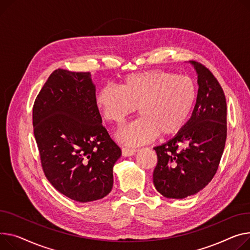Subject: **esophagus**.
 I'll list each match as a JSON object with an SVG mask.
<instances>
[{"label":"esophagus","instance_id":"34e87169","mask_svg":"<svg viewBox=\"0 0 250 250\" xmlns=\"http://www.w3.org/2000/svg\"><path fill=\"white\" fill-rule=\"evenodd\" d=\"M138 149L136 148H128V147H123L122 153L124 157H130L132 155H135L137 153Z\"/></svg>","mask_w":250,"mask_h":250}]
</instances>
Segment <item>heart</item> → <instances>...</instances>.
<instances>
[{
  "label": "heart",
  "mask_w": 250,
  "mask_h": 250,
  "mask_svg": "<svg viewBox=\"0 0 250 250\" xmlns=\"http://www.w3.org/2000/svg\"><path fill=\"white\" fill-rule=\"evenodd\" d=\"M197 98L198 88L190 77L153 70L126 76L119 88L104 87L96 96V105L107 122L118 126L138 107L141 118L119 134L122 143L137 146L158 134H178L187 125Z\"/></svg>",
  "instance_id": "heart-1"
}]
</instances>
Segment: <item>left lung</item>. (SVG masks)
<instances>
[{
	"mask_svg": "<svg viewBox=\"0 0 250 250\" xmlns=\"http://www.w3.org/2000/svg\"><path fill=\"white\" fill-rule=\"evenodd\" d=\"M198 75V98L190 120L167 143L155 146L153 181L169 199H184L205 188L217 172L227 136L226 98L204 65L190 61Z\"/></svg>",
	"mask_w": 250,
	"mask_h": 250,
	"instance_id": "obj_1",
	"label": "left lung"
}]
</instances>
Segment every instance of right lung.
Listing matches in <instances>:
<instances>
[{
    "instance_id": "right-lung-1",
    "label": "right lung",
    "mask_w": 250,
    "mask_h": 250,
    "mask_svg": "<svg viewBox=\"0 0 250 250\" xmlns=\"http://www.w3.org/2000/svg\"><path fill=\"white\" fill-rule=\"evenodd\" d=\"M89 72L56 69L33 106V127L44 174L74 201L105 197L120 146L103 125Z\"/></svg>"
}]
</instances>
